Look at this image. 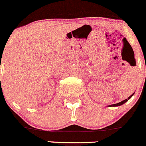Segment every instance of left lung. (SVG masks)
<instances>
[{
	"label": "left lung",
	"instance_id": "obj_1",
	"mask_svg": "<svg viewBox=\"0 0 146 146\" xmlns=\"http://www.w3.org/2000/svg\"><path fill=\"white\" fill-rule=\"evenodd\" d=\"M133 95H134V94H131V96H129V97H128V98H127V99H125V100H124V101H121V102H119V103H117V104H113V105H110V106H121V105H122V104H125V102H127V101H128L129 99L130 98H131V96H133Z\"/></svg>",
	"mask_w": 146,
	"mask_h": 146
}]
</instances>
